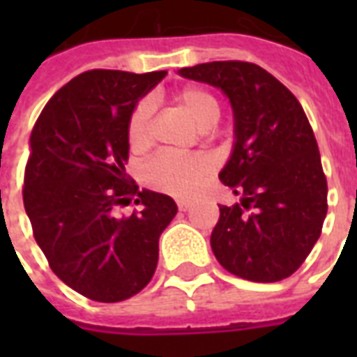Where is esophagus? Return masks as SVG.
Here are the masks:
<instances>
[{
  "label": "esophagus",
  "mask_w": 357,
  "mask_h": 357,
  "mask_svg": "<svg viewBox=\"0 0 357 357\" xmlns=\"http://www.w3.org/2000/svg\"><path fill=\"white\" fill-rule=\"evenodd\" d=\"M178 208L181 210V212H185V210L191 208V202H189V201H178Z\"/></svg>",
  "instance_id": "34e87169"
}]
</instances>
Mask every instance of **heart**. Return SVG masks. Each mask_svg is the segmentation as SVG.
<instances>
[{"label": "heart", "mask_w": 357, "mask_h": 357, "mask_svg": "<svg viewBox=\"0 0 357 357\" xmlns=\"http://www.w3.org/2000/svg\"><path fill=\"white\" fill-rule=\"evenodd\" d=\"M178 102L189 118L201 130H208L220 118V102L214 95L202 88H185L178 93ZM155 105L151 99H141L133 107L128 118L126 135L133 151L149 147L151 143V124H153ZM214 170L212 158L206 155H172L158 153L151 156L141 166V181L155 191L174 195V197H193Z\"/></svg>", "instance_id": "heart-1"}]
</instances>
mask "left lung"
Here are the masks:
<instances>
[{
    "label": "left lung",
    "instance_id": "1",
    "mask_svg": "<svg viewBox=\"0 0 357 357\" xmlns=\"http://www.w3.org/2000/svg\"><path fill=\"white\" fill-rule=\"evenodd\" d=\"M179 74L222 89L235 116V145L220 179L243 199L220 206L210 237L216 260L256 283L291 277L327 216V178L302 105L275 76L247 61L202 63Z\"/></svg>",
    "mask_w": 357,
    "mask_h": 357
}]
</instances>
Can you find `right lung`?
I'll use <instances>...</instances> for the list:
<instances>
[{"instance_id":"obj_1","label":"right lung","mask_w":357,"mask_h":357,"mask_svg":"<svg viewBox=\"0 0 357 357\" xmlns=\"http://www.w3.org/2000/svg\"><path fill=\"white\" fill-rule=\"evenodd\" d=\"M166 70H88L59 89L30 133L22 201L53 273L95 302L143 291L158 262V237L178 206L135 185L126 164L128 118ZM133 202L130 217L116 210Z\"/></svg>"}]
</instances>
